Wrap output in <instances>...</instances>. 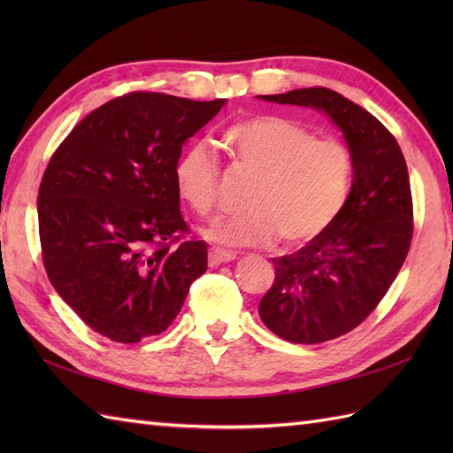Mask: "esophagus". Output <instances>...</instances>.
Returning <instances> with one entry per match:
<instances>
[{"label": "esophagus", "mask_w": 453, "mask_h": 453, "mask_svg": "<svg viewBox=\"0 0 453 453\" xmlns=\"http://www.w3.org/2000/svg\"><path fill=\"white\" fill-rule=\"evenodd\" d=\"M235 258H237V255L232 251H224V249H210L208 265L214 268V266H219L224 263H232V261H235Z\"/></svg>", "instance_id": "obj_1"}]
</instances>
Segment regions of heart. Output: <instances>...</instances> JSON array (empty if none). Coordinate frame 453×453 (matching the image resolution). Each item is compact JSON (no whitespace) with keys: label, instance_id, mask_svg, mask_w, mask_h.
<instances>
[{"label":"heart","instance_id":"obj_1","mask_svg":"<svg viewBox=\"0 0 453 453\" xmlns=\"http://www.w3.org/2000/svg\"><path fill=\"white\" fill-rule=\"evenodd\" d=\"M243 171L255 175L242 214L219 216L204 235L221 247H266L311 242L339 216L349 196L352 157L341 142L315 138L302 122L278 114H253L221 134ZM180 200L208 216L216 206L219 169L204 142L180 151L175 169Z\"/></svg>","mask_w":453,"mask_h":453}]
</instances>
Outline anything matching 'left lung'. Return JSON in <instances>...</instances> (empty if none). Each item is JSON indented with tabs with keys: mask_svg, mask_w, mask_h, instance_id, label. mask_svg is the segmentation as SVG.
I'll use <instances>...</instances> for the list:
<instances>
[{
	"mask_svg": "<svg viewBox=\"0 0 453 453\" xmlns=\"http://www.w3.org/2000/svg\"><path fill=\"white\" fill-rule=\"evenodd\" d=\"M325 112L352 157V187L333 224L292 255L273 258L274 284L258 303L280 339L317 344L356 329L388 294L412 237V198L397 140L358 104L326 88L258 95Z\"/></svg>",
	"mask_w": 453,
	"mask_h": 453,
	"instance_id": "left-lung-1",
	"label": "left lung"
}]
</instances>
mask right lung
<instances>
[{"instance_id":"right-lung-1","label":"right lung","mask_w":453,"mask_h":453,"mask_svg":"<svg viewBox=\"0 0 453 453\" xmlns=\"http://www.w3.org/2000/svg\"><path fill=\"white\" fill-rule=\"evenodd\" d=\"M226 99L128 93L88 114L48 163L38 188L42 261L54 290L117 342L159 334L208 268L204 242L179 210L177 157Z\"/></svg>"}]
</instances>
